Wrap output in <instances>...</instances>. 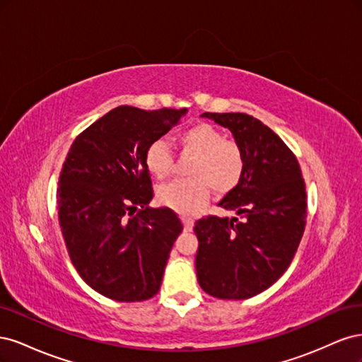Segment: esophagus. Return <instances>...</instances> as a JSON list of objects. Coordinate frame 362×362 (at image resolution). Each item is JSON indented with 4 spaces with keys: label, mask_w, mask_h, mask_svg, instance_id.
<instances>
[{
    "label": "esophagus",
    "mask_w": 362,
    "mask_h": 362,
    "mask_svg": "<svg viewBox=\"0 0 362 362\" xmlns=\"http://www.w3.org/2000/svg\"><path fill=\"white\" fill-rule=\"evenodd\" d=\"M181 221H182V225H184V231H192V229H193V218L182 216Z\"/></svg>",
    "instance_id": "esophagus-1"
}]
</instances>
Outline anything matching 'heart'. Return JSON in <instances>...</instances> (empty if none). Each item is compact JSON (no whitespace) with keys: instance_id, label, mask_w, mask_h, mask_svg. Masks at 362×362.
Returning a JSON list of instances; mask_svg holds the SVG:
<instances>
[{"instance_id":"heart-1","label":"heart","mask_w":362,"mask_h":362,"mask_svg":"<svg viewBox=\"0 0 362 362\" xmlns=\"http://www.w3.org/2000/svg\"><path fill=\"white\" fill-rule=\"evenodd\" d=\"M178 145L194 154L190 180L173 181L158 189V201L181 214H194L210 199L211 187L217 193L234 190L245 173L243 149L234 140H225L221 129L198 124L182 129ZM148 170L158 180L168 178L173 169V154L166 139L152 141L145 152Z\"/></svg>"}]
</instances>
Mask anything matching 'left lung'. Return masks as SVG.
Segmentation results:
<instances>
[{"label": "left lung", "instance_id": "left-lung-1", "mask_svg": "<svg viewBox=\"0 0 362 362\" xmlns=\"http://www.w3.org/2000/svg\"><path fill=\"white\" fill-rule=\"evenodd\" d=\"M233 133L245 173L217 205L233 217L194 223L196 276L213 298L242 300L273 286L291 264L305 231L306 193L299 163L287 145L245 113H204Z\"/></svg>", "mask_w": 362, "mask_h": 362}]
</instances>
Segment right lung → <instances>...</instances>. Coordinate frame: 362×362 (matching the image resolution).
<instances>
[{
    "mask_svg": "<svg viewBox=\"0 0 362 362\" xmlns=\"http://www.w3.org/2000/svg\"><path fill=\"white\" fill-rule=\"evenodd\" d=\"M185 115L116 107L74 140L64 160L57 194L64 243L83 281L108 299L140 302L160 290L182 225L170 208L148 206L154 192L145 152Z\"/></svg>",
    "mask_w": 362,
    "mask_h": 362,
    "instance_id": "1",
    "label": "right lung"
}]
</instances>
